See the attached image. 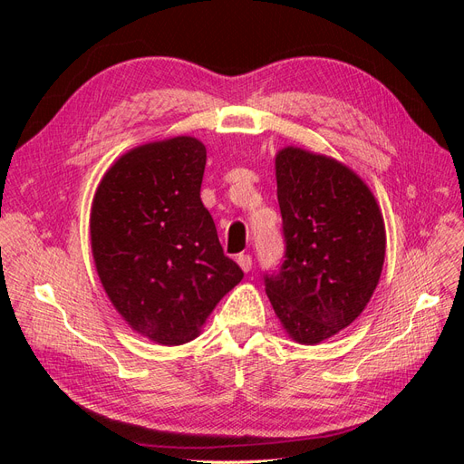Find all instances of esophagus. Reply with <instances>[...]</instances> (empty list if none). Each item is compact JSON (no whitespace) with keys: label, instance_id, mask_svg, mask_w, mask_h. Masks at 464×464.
Here are the masks:
<instances>
[{"label":"esophagus","instance_id":"esophagus-1","mask_svg":"<svg viewBox=\"0 0 464 464\" xmlns=\"http://www.w3.org/2000/svg\"><path fill=\"white\" fill-rule=\"evenodd\" d=\"M237 265L242 266L244 273H247V271H251V265H254V261H251V256L242 254V256H237Z\"/></svg>","mask_w":464,"mask_h":464}]
</instances>
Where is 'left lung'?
<instances>
[{
    "mask_svg": "<svg viewBox=\"0 0 464 464\" xmlns=\"http://www.w3.org/2000/svg\"><path fill=\"white\" fill-rule=\"evenodd\" d=\"M285 261L265 292L290 339L317 344L368 305L385 261V224L370 188L343 162L298 147L275 159Z\"/></svg>",
    "mask_w": 464,
    "mask_h": 464,
    "instance_id": "1",
    "label": "left lung"
}]
</instances>
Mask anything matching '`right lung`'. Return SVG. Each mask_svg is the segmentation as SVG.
<instances>
[{"label":"right lung","mask_w":464,"mask_h":464,"mask_svg":"<svg viewBox=\"0 0 464 464\" xmlns=\"http://www.w3.org/2000/svg\"><path fill=\"white\" fill-rule=\"evenodd\" d=\"M205 162L195 137L147 143L110 166L92 199L91 247L108 298L164 346L193 341L244 278L201 201Z\"/></svg>","instance_id":"obj_1"}]
</instances>
